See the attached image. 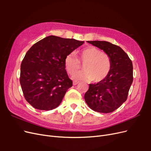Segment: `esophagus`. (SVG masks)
<instances>
[{
    "label": "esophagus",
    "mask_w": 151,
    "mask_h": 151,
    "mask_svg": "<svg viewBox=\"0 0 151 151\" xmlns=\"http://www.w3.org/2000/svg\"><path fill=\"white\" fill-rule=\"evenodd\" d=\"M79 83H78V82H77V81H74V83H73V85H74V86H76L77 84H78Z\"/></svg>",
    "instance_id": "obj_1"
}]
</instances>
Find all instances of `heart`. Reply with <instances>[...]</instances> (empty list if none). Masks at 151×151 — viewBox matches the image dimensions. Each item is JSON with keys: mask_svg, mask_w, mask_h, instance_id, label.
I'll return each mask as SVG.
<instances>
[{"mask_svg": "<svg viewBox=\"0 0 151 151\" xmlns=\"http://www.w3.org/2000/svg\"><path fill=\"white\" fill-rule=\"evenodd\" d=\"M79 57L82 62H85L84 71L74 76V80L100 82L109 74L111 68L110 58L98 48L94 47L85 48L79 52ZM64 65L67 72L73 76L79 71L81 64L75 53H70L65 58Z\"/></svg>", "mask_w": 151, "mask_h": 151, "instance_id": "obj_1", "label": "heart"}]
</instances>
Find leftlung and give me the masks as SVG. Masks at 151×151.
<instances>
[{
    "label": "left lung",
    "instance_id": "obj_1",
    "mask_svg": "<svg viewBox=\"0 0 151 151\" xmlns=\"http://www.w3.org/2000/svg\"><path fill=\"white\" fill-rule=\"evenodd\" d=\"M110 58L111 68L105 78L89 84L84 99L89 107L99 113H111L125 102L133 82V65L128 55L117 45L105 41H88Z\"/></svg>",
    "mask_w": 151,
    "mask_h": 151
}]
</instances>
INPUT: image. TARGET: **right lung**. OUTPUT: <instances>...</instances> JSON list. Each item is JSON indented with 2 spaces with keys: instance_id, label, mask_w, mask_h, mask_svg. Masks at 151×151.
I'll use <instances>...</instances> for the list:
<instances>
[{
  "instance_id": "1",
  "label": "right lung",
  "mask_w": 151,
  "mask_h": 151,
  "mask_svg": "<svg viewBox=\"0 0 151 151\" xmlns=\"http://www.w3.org/2000/svg\"><path fill=\"white\" fill-rule=\"evenodd\" d=\"M84 42L49 36L34 44L21 65L20 84L26 100L40 110L60 105L72 86L64 65L68 54Z\"/></svg>"
}]
</instances>
